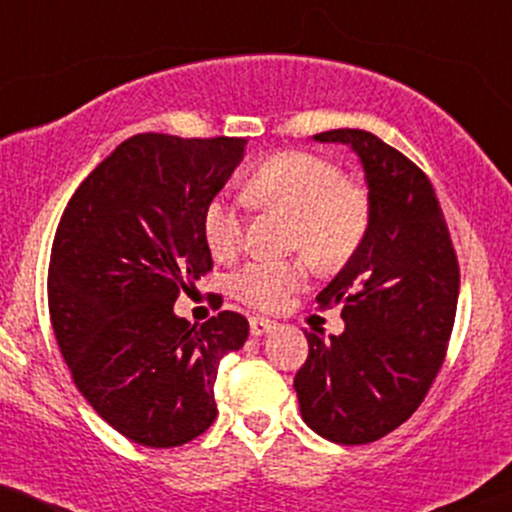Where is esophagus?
Masks as SVG:
<instances>
[{"label": "esophagus", "instance_id": "obj_1", "mask_svg": "<svg viewBox=\"0 0 512 512\" xmlns=\"http://www.w3.org/2000/svg\"><path fill=\"white\" fill-rule=\"evenodd\" d=\"M272 330H277V323H274V320L257 318V316L250 318V333L252 335H267V333H272Z\"/></svg>", "mask_w": 512, "mask_h": 512}]
</instances>
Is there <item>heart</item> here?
I'll return each instance as SVG.
<instances>
[{"label": "heart", "instance_id": "heart-1", "mask_svg": "<svg viewBox=\"0 0 512 512\" xmlns=\"http://www.w3.org/2000/svg\"><path fill=\"white\" fill-rule=\"evenodd\" d=\"M245 196L257 206L291 213L289 245L301 247L318 265H333L357 250L369 226L367 194L345 182L325 157L286 150L262 160L245 182ZM204 238L213 257L230 260L243 247V204L216 194L206 204ZM306 279L301 262L255 260L230 277V291L245 306L274 311Z\"/></svg>", "mask_w": 512, "mask_h": 512}]
</instances>
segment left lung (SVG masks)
Wrapping results in <instances>:
<instances>
[{
	"mask_svg": "<svg viewBox=\"0 0 512 512\" xmlns=\"http://www.w3.org/2000/svg\"><path fill=\"white\" fill-rule=\"evenodd\" d=\"M347 143L369 184V226L355 255L316 296L342 306L345 333H308L296 372L301 418L338 445H367L406 423L445 362L457 316L459 262L428 174L359 128L316 133Z\"/></svg>",
	"mask_w": 512,
	"mask_h": 512,
	"instance_id": "8db88e82",
	"label": "left lung"
}]
</instances>
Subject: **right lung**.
Returning <instances> with one entry per match:
<instances>
[{"label":"right lung","instance_id":"right-lung-1","mask_svg":"<svg viewBox=\"0 0 512 512\" xmlns=\"http://www.w3.org/2000/svg\"><path fill=\"white\" fill-rule=\"evenodd\" d=\"M245 143L138 133L87 174L55 230V340L89 406L143 447L187 445L211 428L218 364L250 333L235 311L199 328L172 311L213 269L201 218Z\"/></svg>","mask_w":512,"mask_h":512}]
</instances>
